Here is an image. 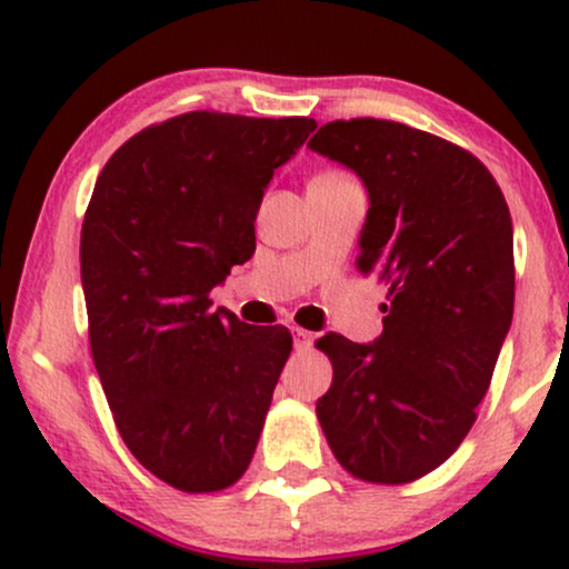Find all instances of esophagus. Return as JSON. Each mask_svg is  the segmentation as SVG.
I'll return each instance as SVG.
<instances>
[{
  "mask_svg": "<svg viewBox=\"0 0 569 569\" xmlns=\"http://www.w3.org/2000/svg\"><path fill=\"white\" fill-rule=\"evenodd\" d=\"M310 345H312V335H310V331L299 329V326H297V329H293V348H297V350H307V348H310Z\"/></svg>",
  "mask_w": 569,
  "mask_h": 569,
  "instance_id": "34e87169",
  "label": "esophagus"
}]
</instances>
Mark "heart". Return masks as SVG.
Masks as SVG:
<instances>
[{
  "mask_svg": "<svg viewBox=\"0 0 569 569\" xmlns=\"http://www.w3.org/2000/svg\"><path fill=\"white\" fill-rule=\"evenodd\" d=\"M316 179H331V181H339V179H350L348 173H342V171H323V173H318Z\"/></svg>",
  "mask_w": 569,
  "mask_h": 569,
  "instance_id": "1",
  "label": "heart"
}]
</instances>
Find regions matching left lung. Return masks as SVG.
Returning a JSON list of instances; mask_svg holds the SVG:
<instances>
[{
  "label": "left lung",
  "instance_id": "1",
  "mask_svg": "<svg viewBox=\"0 0 569 569\" xmlns=\"http://www.w3.org/2000/svg\"><path fill=\"white\" fill-rule=\"evenodd\" d=\"M310 149L369 189L358 272L388 286L382 335H326L335 369L316 411L345 471L409 485L476 422L513 318V227L498 181L468 149L393 120L326 122Z\"/></svg>",
  "mask_w": 569,
  "mask_h": 569
}]
</instances>
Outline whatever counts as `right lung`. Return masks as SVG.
<instances>
[{
  "label": "right lung",
  "instance_id": "obj_1",
  "mask_svg": "<svg viewBox=\"0 0 569 569\" xmlns=\"http://www.w3.org/2000/svg\"><path fill=\"white\" fill-rule=\"evenodd\" d=\"M316 126L187 112L98 173L80 234L90 352L130 455L181 492L232 487L264 428L291 331L213 312L211 289L251 259L264 187Z\"/></svg>",
  "mask_w": 569,
  "mask_h": 569
}]
</instances>
